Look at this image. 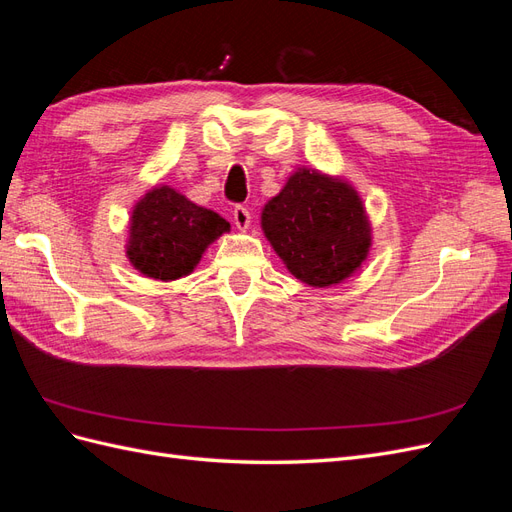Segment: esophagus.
Segmentation results:
<instances>
[{"label":"esophagus","instance_id":"34e87169","mask_svg":"<svg viewBox=\"0 0 512 512\" xmlns=\"http://www.w3.org/2000/svg\"><path fill=\"white\" fill-rule=\"evenodd\" d=\"M232 220H235V226L239 228V230H247L250 228V224H252V213L247 211V207H235L232 209Z\"/></svg>","mask_w":512,"mask_h":512}]
</instances>
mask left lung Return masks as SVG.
I'll use <instances>...</instances> for the list:
<instances>
[{"mask_svg":"<svg viewBox=\"0 0 512 512\" xmlns=\"http://www.w3.org/2000/svg\"><path fill=\"white\" fill-rule=\"evenodd\" d=\"M260 226L286 269L307 286L329 288L361 269L371 247L363 200L342 177L297 168L260 213Z\"/></svg>","mask_w":512,"mask_h":512,"instance_id":"left-lung-1","label":"left lung"}]
</instances>
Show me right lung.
<instances>
[{"label": "right lung", "instance_id": "obj_1", "mask_svg": "<svg viewBox=\"0 0 512 512\" xmlns=\"http://www.w3.org/2000/svg\"><path fill=\"white\" fill-rule=\"evenodd\" d=\"M228 230L230 224L215 211L156 185L132 209L126 256L141 275L173 282L190 275L207 247Z\"/></svg>", "mask_w": 512, "mask_h": 512}]
</instances>
